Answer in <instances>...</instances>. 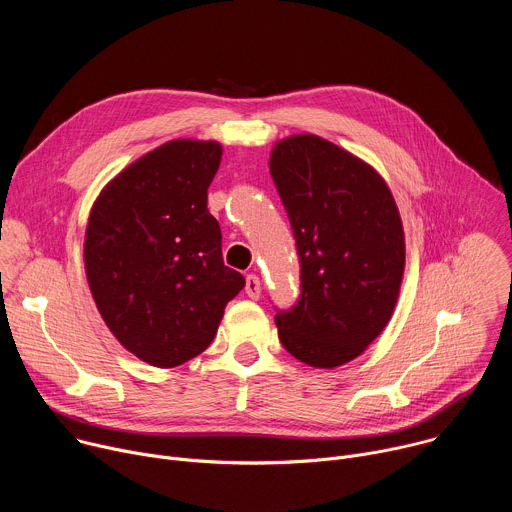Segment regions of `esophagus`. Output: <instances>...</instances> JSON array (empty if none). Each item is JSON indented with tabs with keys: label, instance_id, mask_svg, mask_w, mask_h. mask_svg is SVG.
Returning a JSON list of instances; mask_svg holds the SVG:
<instances>
[{
	"label": "esophagus",
	"instance_id": "34e87169",
	"mask_svg": "<svg viewBox=\"0 0 512 512\" xmlns=\"http://www.w3.org/2000/svg\"><path fill=\"white\" fill-rule=\"evenodd\" d=\"M245 294L251 300H259V296H261V281H259L257 275H247V279H245Z\"/></svg>",
	"mask_w": 512,
	"mask_h": 512
}]
</instances>
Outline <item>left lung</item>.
<instances>
[{
    "label": "left lung",
    "mask_w": 512,
    "mask_h": 512,
    "mask_svg": "<svg viewBox=\"0 0 512 512\" xmlns=\"http://www.w3.org/2000/svg\"><path fill=\"white\" fill-rule=\"evenodd\" d=\"M269 172L300 257L298 302L275 316L279 340L310 367H340L393 316L405 269L397 204L369 164L318 135L277 141Z\"/></svg>",
    "instance_id": "8db88e82"
}]
</instances>
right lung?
<instances>
[{
	"instance_id": "obj_1",
	"label": "right lung",
	"mask_w": 512,
	"mask_h": 512,
	"mask_svg": "<svg viewBox=\"0 0 512 512\" xmlns=\"http://www.w3.org/2000/svg\"><path fill=\"white\" fill-rule=\"evenodd\" d=\"M221 156L216 141H168L113 178L89 216L93 300L113 336L152 367L206 350L245 287L223 261L221 227L206 208Z\"/></svg>"
}]
</instances>
